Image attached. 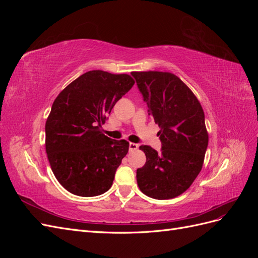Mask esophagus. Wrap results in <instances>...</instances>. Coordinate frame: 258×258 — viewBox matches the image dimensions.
Here are the masks:
<instances>
[{
	"instance_id": "1",
	"label": "esophagus",
	"mask_w": 258,
	"mask_h": 258,
	"mask_svg": "<svg viewBox=\"0 0 258 258\" xmlns=\"http://www.w3.org/2000/svg\"><path fill=\"white\" fill-rule=\"evenodd\" d=\"M138 147H139V145L137 143H129V151H131V152L138 150Z\"/></svg>"
}]
</instances>
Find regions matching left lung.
<instances>
[{
	"label": "left lung",
	"instance_id": "obj_1",
	"mask_svg": "<svg viewBox=\"0 0 258 258\" xmlns=\"http://www.w3.org/2000/svg\"><path fill=\"white\" fill-rule=\"evenodd\" d=\"M140 93L160 130L161 150L141 146L146 162L137 182L146 196L170 199L183 194L204 165L209 137L204 110L196 96L172 73L132 72Z\"/></svg>",
	"mask_w": 258,
	"mask_h": 258
}]
</instances>
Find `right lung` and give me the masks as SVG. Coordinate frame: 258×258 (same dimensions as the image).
Returning <instances> with one entry per match:
<instances>
[{
  "instance_id": "1",
  "label": "right lung",
  "mask_w": 258,
  "mask_h": 258,
  "mask_svg": "<svg viewBox=\"0 0 258 258\" xmlns=\"http://www.w3.org/2000/svg\"><path fill=\"white\" fill-rule=\"evenodd\" d=\"M135 81L127 74L86 72L53 101L46 121V153L52 172L76 196L95 197L111 188L129 143L104 136L101 124Z\"/></svg>"
}]
</instances>
